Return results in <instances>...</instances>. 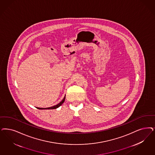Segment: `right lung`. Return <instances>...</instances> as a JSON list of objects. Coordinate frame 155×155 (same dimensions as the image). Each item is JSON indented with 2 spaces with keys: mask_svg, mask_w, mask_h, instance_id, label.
I'll return each instance as SVG.
<instances>
[{
  "mask_svg": "<svg viewBox=\"0 0 155 155\" xmlns=\"http://www.w3.org/2000/svg\"><path fill=\"white\" fill-rule=\"evenodd\" d=\"M65 97H66V96L64 97V99L61 101L60 102L59 104H58L57 105H54L53 107H46V108H43V107H37L38 109H57V108H58L59 107H60L64 101V100H65Z\"/></svg>",
  "mask_w": 155,
  "mask_h": 155,
  "instance_id": "add662e5",
  "label": "right lung"
}]
</instances>
